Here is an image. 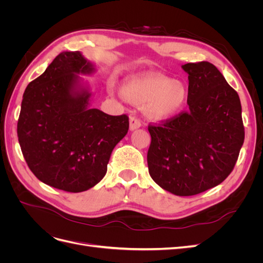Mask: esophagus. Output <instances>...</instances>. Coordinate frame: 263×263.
<instances>
[{"label": "esophagus", "instance_id": "34e87169", "mask_svg": "<svg viewBox=\"0 0 263 263\" xmlns=\"http://www.w3.org/2000/svg\"><path fill=\"white\" fill-rule=\"evenodd\" d=\"M141 126V123H140V121L139 119L137 118V117H135V116H130V118H129V130H136V129H138L139 127Z\"/></svg>", "mask_w": 263, "mask_h": 263}]
</instances>
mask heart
<instances>
[{
	"instance_id": "1",
	"label": "heart",
	"mask_w": 263,
	"mask_h": 263,
	"mask_svg": "<svg viewBox=\"0 0 263 263\" xmlns=\"http://www.w3.org/2000/svg\"><path fill=\"white\" fill-rule=\"evenodd\" d=\"M123 98L133 104H146L145 114L151 121L165 122L179 115L189 99L187 87L158 73H140L127 79Z\"/></svg>"
}]
</instances>
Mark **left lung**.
I'll use <instances>...</instances> for the list:
<instances>
[{
  "instance_id": "left-lung-1",
  "label": "left lung",
  "mask_w": 263,
  "mask_h": 263,
  "mask_svg": "<svg viewBox=\"0 0 263 263\" xmlns=\"http://www.w3.org/2000/svg\"><path fill=\"white\" fill-rule=\"evenodd\" d=\"M189 112L149 126L150 177L168 192L191 196L216 186L233 171L245 139L237 92L210 62L186 63Z\"/></svg>"
}]
</instances>
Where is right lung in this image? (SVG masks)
I'll return each instance as SVG.
<instances>
[{
	"label": "right lung",
	"mask_w": 263,
	"mask_h": 263,
	"mask_svg": "<svg viewBox=\"0 0 263 263\" xmlns=\"http://www.w3.org/2000/svg\"><path fill=\"white\" fill-rule=\"evenodd\" d=\"M95 71L81 51L61 52L23 95L17 123L23 156L38 180L67 192L97 185L128 132L126 115L90 107L92 92L80 76Z\"/></svg>",
	"instance_id": "right-lung-1"
}]
</instances>
